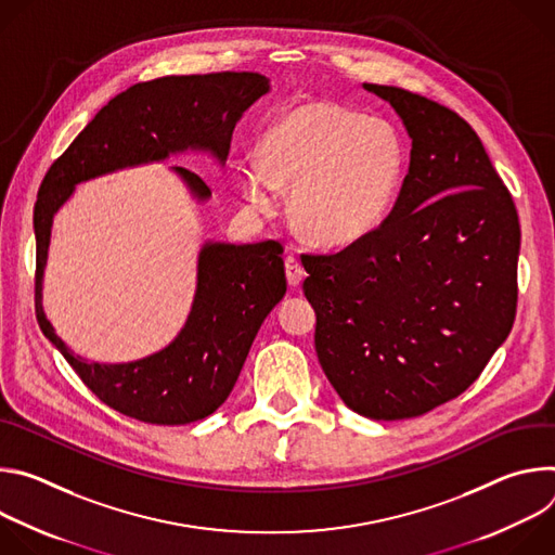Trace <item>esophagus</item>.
<instances>
[{
    "instance_id": "obj_1",
    "label": "esophagus",
    "mask_w": 555,
    "mask_h": 555,
    "mask_svg": "<svg viewBox=\"0 0 555 555\" xmlns=\"http://www.w3.org/2000/svg\"><path fill=\"white\" fill-rule=\"evenodd\" d=\"M285 274H287V283L292 287H298L302 276H305V270H302L300 261L294 255H287V259H285Z\"/></svg>"
}]
</instances>
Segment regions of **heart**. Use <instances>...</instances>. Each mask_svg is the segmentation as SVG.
<instances>
[{"label": "heart", "mask_w": 555, "mask_h": 555, "mask_svg": "<svg viewBox=\"0 0 555 555\" xmlns=\"http://www.w3.org/2000/svg\"><path fill=\"white\" fill-rule=\"evenodd\" d=\"M404 171V144L390 122L347 105L307 101L281 112L242 169L246 202L279 208L289 191L294 225L319 246H351L388 215Z\"/></svg>", "instance_id": "heart-1"}]
</instances>
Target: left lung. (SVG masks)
<instances>
[{"label":"left lung","instance_id":"1","mask_svg":"<svg viewBox=\"0 0 555 555\" xmlns=\"http://www.w3.org/2000/svg\"><path fill=\"white\" fill-rule=\"evenodd\" d=\"M413 146L388 217L336 255H302L315 353L340 400L369 420L420 417L461 395L516 315L520 223L474 131L452 109L364 83Z\"/></svg>","mask_w":555,"mask_h":555}]
</instances>
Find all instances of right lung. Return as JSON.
I'll return each instance as SVG.
<instances>
[{"label":"right lung","instance_id":"1","mask_svg":"<svg viewBox=\"0 0 555 555\" xmlns=\"http://www.w3.org/2000/svg\"><path fill=\"white\" fill-rule=\"evenodd\" d=\"M270 92L257 72L163 76L112 99L48 169L37 204L35 311L43 336L109 409L144 424L182 426L215 413L230 395L266 315L285 296L279 242L234 246L208 242L197 259V289L182 332L163 351L135 362L101 364L74 356L54 334L41 305L54 212L74 186L118 169L163 163L173 153L208 151L225 163L234 125ZM197 202L206 182L173 167Z\"/></svg>","mask_w":555,"mask_h":555}]
</instances>
